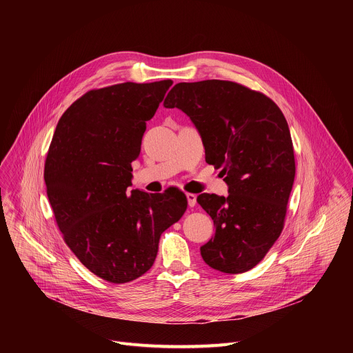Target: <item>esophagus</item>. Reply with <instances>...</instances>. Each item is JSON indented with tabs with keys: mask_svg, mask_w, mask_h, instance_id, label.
<instances>
[{
	"mask_svg": "<svg viewBox=\"0 0 353 353\" xmlns=\"http://www.w3.org/2000/svg\"><path fill=\"white\" fill-rule=\"evenodd\" d=\"M187 196V203H188V207H194L196 204V195L192 194V192H187L185 194Z\"/></svg>",
	"mask_w": 353,
	"mask_h": 353,
	"instance_id": "1",
	"label": "esophagus"
}]
</instances>
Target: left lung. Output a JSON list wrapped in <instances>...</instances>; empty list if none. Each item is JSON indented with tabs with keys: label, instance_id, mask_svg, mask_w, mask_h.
I'll use <instances>...</instances> for the list:
<instances>
[{
	"label": "left lung",
	"instance_id": "left-lung-1",
	"mask_svg": "<svg viewBox=\"0 0 353 353\" xmlns=\"http://www.w3.org/2000/svg\"><path fill=\"white\" fill-rule=\"evenodd\" d=\"M163 106L185 113L203 139L205 161L222 169L228 196L199 194L214 221L203 260L225 274L256 267L283 229L294 180L288 123L265 94L230 81L176 83Z\"/></svg>",
	"mask_w": 353,
	"mask_h": 353
}]
</instances>
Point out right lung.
I'll return each mask as SVG.
<instances>
[{
    "label": "right lung",
    "instance_id": "1",
    "mask_svg": "<svg viewBox=\"0 0 353 353\" xmlns=\"http://www.w3.org/2000/svg\"><path fill=\"white\" fill-rule=\"evenodd\" d=\"M172 83L89 90L61 116L50 143L44 181L59 229L78 260L108 282H131L152 267L161 234L187 208L179 190L128 191L146 121Z\"/></svg>",
    "mask_w": 353,
    "mask_h": 353
}]
</instances>
